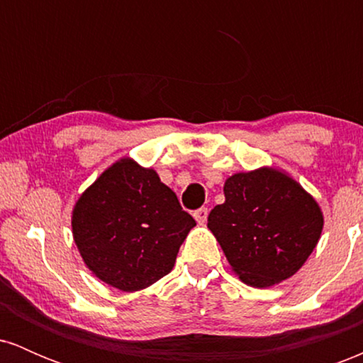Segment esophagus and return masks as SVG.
I'll return each instance as SVG.
<instances>
[{"mask_svg": "<svg viewBox=\"0 0 363 363\" xmlns=\"http://www.w3.org/2000/svg\"><path fill=\"white\" fill-rule=\"evenodd\" d=\"M193 215H194L196 222H198L199 225H203V223L206 222V218H208V208H199V210H196Z\"/></svg>", "mask_w": 363, "mask_h": 363, "instance_id": "obj_1", "label": "esophagus"}]
</instances>
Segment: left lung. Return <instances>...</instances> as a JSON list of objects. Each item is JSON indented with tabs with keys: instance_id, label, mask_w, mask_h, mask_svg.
<instances>
[{
	"instance_id": "left-lung-1",
	"label": "left lung",
	"mask_w": 363,
	"mask_h": 363,
	"mask_svg": "<svg viewBox=\"0 0 363 363\" xmlns=\"http://www.w3.org/2000/svg\"><path fill=\"white\" fill-rule=\"evenodd\" d=\"M223 193V205L208 215V228L240 280L266 289L297 273L323 232L315 199L269 167L234 174Z\"/></svg>"
}]
</instances>
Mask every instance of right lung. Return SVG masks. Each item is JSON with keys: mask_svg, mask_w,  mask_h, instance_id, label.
I'll use <instances>...</instances> for the list:
<instances>
[{"mask_svg": "<svg viewBox=\"0 0 363 363\" xmlns=\"http://www.w3.org/2000/svg\"><path fill=\"white\" fill-rule=\"evenodd\" d=\"M194 225L155 170L131 158L102 172L80 196L72 218L85 264L123 291L143 290L170 273Z\"/></svg>", "mask_w": 363, "mask_h": 363, "instance_id": "right-lung-1", "label": "right lung"}]
</instances>
